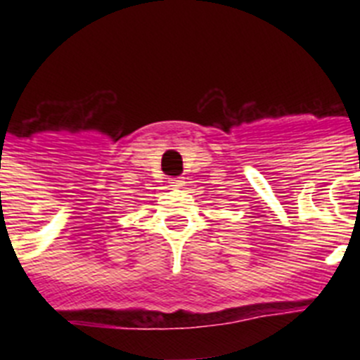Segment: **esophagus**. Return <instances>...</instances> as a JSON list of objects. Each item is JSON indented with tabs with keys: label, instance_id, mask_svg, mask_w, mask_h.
<instances>
[{
	"label": "esophagus",
	"instance_id": "34e87169",
	"mask_svg": "<svg viewBox=\"0 0 360 360\" xmlns=\"http://www.w3.org/2000/svg\"><path fill=\"white\" fill-rule=\"evenodd\" d=\"M169 184L174 187V189H180V187H184V184L186 182H184V178H171Z\"/></svg>",
	"mask_w": 360,
	"mask_h": 360
}]
</instances>
